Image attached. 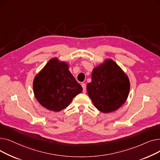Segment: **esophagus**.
<instances>
[{
  "mask_svg": "<svg viewBox=\"0 0 160 160\" xmlns=\"http://www.w3.org/2000/svg\"><path fill=\"white\" fill-rule=\"evenodd\" d=\"M82 87L83 88V93H86V85L85 83H82Z\"/></svg>",
  "mask_w": 160,
  "mask_h": 160,
  "instance_id": "esophagus-1",
  "label": "esophagus"
}]
</instances>
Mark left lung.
Returning <instances> with one entry per match:
<instances>
[{
  "label": "left lung",
  "mask_w": 160,
  "mask_h": 160,
  "mask_svg": "<svg viewBox=\"0 0 160 160\" xmlns=\"http://www.w3.org/2000/svg\"><path fill=\"white\" fill-rule=\"evenodd\" d=\"M130 85L128 76L112 59L93 69L87 91L95 108L102 113L119 109L127 100Z\"/></svg>",
  "instance_id": "obj_1"
}]
</instances>
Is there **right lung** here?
<instances>
[{
    "label": "right lung",
    "instance_id": "add662e5",
    "mask_svg": "<svg viewBox=\"0 0 160 160\" xmlns=\"http://www.w3.org/2000/svg\"><path fill=\"white\" fill-rule=\"evenodd\" d=\"M33 89L39 104L55 112L66 108L82 91V86L69 70V64L57 58L50 59L36 76Z\"/></svg>",
    "mask_w": 160,
    "mask_h": 160
}]
</instances>
